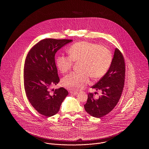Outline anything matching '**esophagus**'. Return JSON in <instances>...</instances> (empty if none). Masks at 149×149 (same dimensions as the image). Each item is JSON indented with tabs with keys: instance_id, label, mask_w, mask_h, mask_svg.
Segmentation results:
<instances>
[{
	"instance_id": "obj_1",
	"label": "esophagus",
	"mask_w": 149,
	"mask_h": 149,
	"mask_svg": "<svg viewBox=\"0 0 149 149\" xmlns=\"http://www.w3.org/2000/svg\"><path fill=\"white\" fill-rule=\"evenodd\" d=\"M70 94H72V95H77L78 94V93L77 92H75V91H71L70 92Z\"/></svg>"
}]
</instances>
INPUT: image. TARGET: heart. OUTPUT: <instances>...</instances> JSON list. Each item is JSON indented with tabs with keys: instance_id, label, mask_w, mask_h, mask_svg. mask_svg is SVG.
Wrapping results in <instances>:
<instances>
[{
	"instance_id": "b5f03b06",
	"label": "heart",
	"mask_w": 149,
	"mask_h": 149,
	"mask_svg": "<svg viewBox=\"0 0 149 149\" xmlns=\"http://www.w3.org/2000/svg\"><path fill=\"white\" fill-rule=\"evenodd\" d=\"M69 56L61 55L56 58L58 69L63 73L70 70L73 62H79V71L72 72L62 80L65 88L77 91L83 89L89 82V75L93 79L103 77L112 61L111 51L98 44L81 41L71 45Z\"/></svg>"
}]
</instances>
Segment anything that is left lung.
<instances>
[{"mask_svg": "<svg viewBox=\"0 0 149 149\" xmlns=\"http://www.w3.org/2000/svg\"><path fill=\"white\" fill-rule=\"evenodd\" d=\"M125 68L124 57L120 50L116 49L109 70L98 82L92 86L97 91H102L99 98L95 99L92 93L88 95L87 102L84 106L88 113L100 118L112 111L118 103L123 91Z\"/></svg>", "mask_w": 149, "mask_h": 149, "instance_id": "obj_1", "label": "left lung"}]
</instances>
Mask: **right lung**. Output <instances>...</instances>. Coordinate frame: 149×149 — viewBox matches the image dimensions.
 Masks as SVG:
<instances>
[{
    "instance_id": "add662e5",
    "label": "right lung",
    "mask_w": 149,
    "mask_h": 149,
    "mask_svg": "<svg viewBox=\"0 0 149 149\" xmlns=\"http://www.w3.org/2000/svg\"><path fill=\"white\" fill-rule=\"evenodd\" d=\"M71 40L46 38L39 41L29 51L23 71L24 86L29 102L43 116L56 114L68 92L61 87H51L60 81L55 61L57 51Z\"/></svg>"
}]
</instances>
